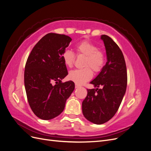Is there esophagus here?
<instances>
[{"label":"esophagus","instance_id":"esophagus-1","mask_svg":"<svg viewBox=\"0 0 151 151\" xmlns=\"http://www.w3.org/2000/svg\"><path fill=\"white\" fill-rule=\"evenodd\" d=\"M79 87H80V86H79V85L76 84V86H75V88H79Z\"/></svg>","mask_w":151,"mask_h":151}]
</instances>
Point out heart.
Returning a JSON list of instances; mask_svg holds the SVG:
<instances>
[{
  "label": "heart",
  "mask_w": 151,
  "mask_h": 151,
  "mask_svg": "<svg viewBox=\"0 0 151 151\" xmlns=\"http://www.w3.org/2000/svg\"><path fill=\"white\" fill-rule=\"evenodd\" d=\"M77 55L85 56L83 66L81 69L70 72L68 78L77 84H83L86 82L91 79L93 76V71L96 73L101 71L106 62V55L102 50L99 49L95 43L84 40L76 46ZM62 59L65 64L70 68L74 66L76 55L70 50H65L62 53Z\"/></svg>",
  "instance_id": "b5f03b06"
}]
</instances>
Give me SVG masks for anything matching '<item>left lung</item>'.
I'll return each mask as SVG.
<instances>
[{"label":"left lung","mask_w":151,"mask_h":151,"mask_svg":"<svg viewBox=\"0 0 151 151\" xmlns=\"http://www.w3.org/2000/svg\"><path fill=\"white\" fill-rule=\"evenodd\" d=\"M106 48L107 62L96 78L91 82L96 89H87L83 101L84 117L101 125L115 115L125 94L127 72L124 57L117 44L107 35H101ZM101 86L102 88L99 89Z\"/></svg>","instance_id":"obj_1"}]
</instances>
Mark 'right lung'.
Listing matches in <instances>:
<instances>
[{
    "mask_svg": "<svg viewBox=\"0 0 151 151\" xmlns=\"http://www.w3.org/2000/svg\"><path fill=\"white\" fill-rule=\"evenodd\" d=\"M71 41L65 35L48 33L35 45L27 59V98L35 115L42 120H51L60 115L74 90V82H62L68 74L62 55Z\"/></svg>",
    "mask_w": 151,
    "mask_h": 151,
    "instance_id": "add662e5",
    "label": "right lung"
}]
</instances>
